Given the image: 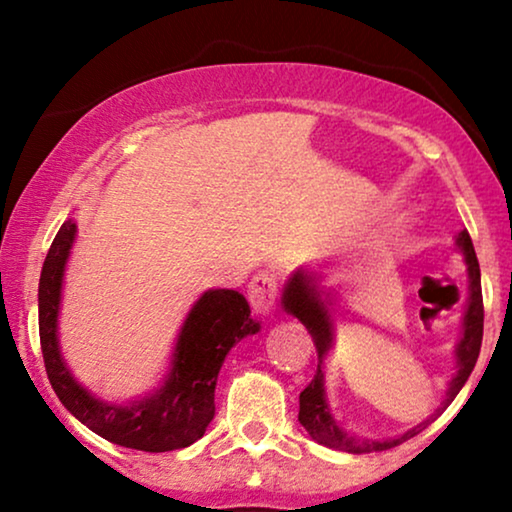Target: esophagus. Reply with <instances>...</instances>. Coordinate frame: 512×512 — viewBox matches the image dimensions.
<instances>
[{
  "mask_svg": "<svg viewBox=\"0 0 512 512\" xmlns=\"http://www.w3.org/2000/svg\"><path fill=\"white\" fill-rule=\"evenodd\" d=\"M277 291H279L277 277L270 275V272H258V275L249 282V289H247V298L251 307H254V312L270 314L275 310Z\"/></svg>",
  "mask_w": 512,
  "mask_h": 512,
  "instance_id": "1",
  "label": "esophagus"
}]
</instances>
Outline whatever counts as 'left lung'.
Masks as SVG:
<instances>
[{
	"mask_svg": "<svg viewBox=\"0 0 512 512\" xmlns=\"http://www.w3.org/2000/svg\"><path fill=\"white\" fill-rule=\"evenodd\" d=\"M457 247L464 251L466 265H468V307L464 314V331H461V340L457 345V375L450 380V387L445 391V401L440 403L436 415H440L447 405H450L457 394L464 387L468 375L473 373L475 361H478L480 345H482V321H485V310H482V286H480V265L478 256H475L471 235L468 230H461L457 235ZM284 310L300 319L307 331H310L314 345L319 352V363L314 380L300 391V412L298 422L305 426V431L310 433L312 440H317L319 445L333 447V450L363 454V452H382L391 450V447L405 443V440L417 436L419 431L426 429L429 419L422 424H417L415 429L405 431L403 436L389 438V440H366L356 438L352 433H347L342 426L335 422L328 408L326 391H324V370H321V361L328 354V349L333 345V321L331 312H328L326 300L321 298L317 275H310L305 270H296L286 282L284 289Z\"/></svg>",
	"mask_w": 512,
	"mask_h": 512,
	"instance_id": "8db88e82",
	"label": "left lung"
}]
</instances>
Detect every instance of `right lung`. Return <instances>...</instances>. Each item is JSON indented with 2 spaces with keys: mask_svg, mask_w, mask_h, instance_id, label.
I'll use <instances>...</instances> for the list:
<instances>
[{
  "mask_svg": "<svg viewBox=\"0 0 512 512\" xmlns=\"http://www.w3.org/2000/svg\"><path fill=\"white\" fill-rule=\"evenodd\" d=\"M74 235L76 223L67 219L48 249L39 279V338L53 391L81 424L114 445L142 452L193 445L214 419L216 377L226 354L261 328L251 319L247 298L233 289L202 293L181 326L163 387L123 405L100 401L69 373L58 342L62 277Z\"/></svg>",
  "mask_w": 512,
  "mask_h": 512,
  "instance_id": "add662e5",
  "label": "right lung"
}]
</instances>
